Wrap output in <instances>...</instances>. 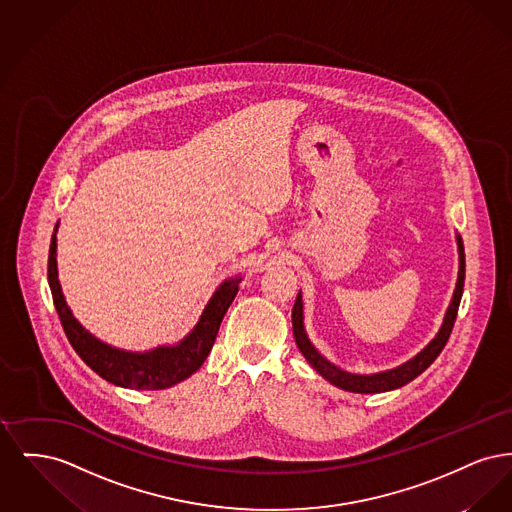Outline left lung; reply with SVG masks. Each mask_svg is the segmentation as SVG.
<instances>
[{"mask_svg":"<svg viewBox=\"0 0 512 512\" xmlns=\"http://www.w3.org/2000/svg\"><path fill=\"white\" fill-rule=\"evenodd\" d=\"M459 244V280H457V288L453 293V301L447 309V315L443 320V326L439 330L438 336L432 340V343L420 351L414 359L405 365L397 366L388 372H380V374H372V376H361V374H349L343 372L338 366L328 363L317 349L313 347V343L307 338L305 328H303V303H301V293L295 299L292 311L293 338L299 347V351L303 353V357L309 361V365L317 370L320 376H324L328 382H332L334 386H338L341 390L353 391V393H382V391L395 390L401 388L409 382H413L418 374H422L428 366L432 365L438 359L439 353L443 351L445 343L449 340L457 313H459V305H461V297H463L464 288V245L461 238H457Z\"/></svg>","mask_w":512,"mask_h":512,"instance_id":"obj_1","label":"left lung"}]
</instances>
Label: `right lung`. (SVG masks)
I'll return each instance as SVG.
<instances>
[{"label":"right lung","instance_id":"1","mask_svg":"<svg viewBox=\"0 0 512 512\" xmlns=\"http://www.w3.org/2000/svg\"><path fill=\"white\" fill-rule=\"evenodd\" d=\"M55 234L51 236L48 280L57 315L78 357L99 376L115 386L130 390H165L192 376L207 359L219 334L220 322L234 301L242 278L226 280L205 307L194 332L176 347H159L149 353H126L105 345L88 334L71 315L57 280Z\"/></svg>","mask_w":512,"mask_h":512}]
</instances>
